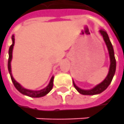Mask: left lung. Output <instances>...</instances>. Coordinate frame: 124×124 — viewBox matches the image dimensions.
I'll return each mask as SVG.
<instances>
[{
	"label": "left lung",
	"mask_w": 124,
	"mask_h": 124,
	"mask_svg": "<svg viewBox=\"0 0 124 124\" xmlns=\"http://www.w3.org/2000/svg\"><path fill=\"white\" fill-rule=\"evenodd\" d=\"M100 33L102 35L103 37V39L104 40V42L107 45V48L108 50V54H109V57H110V68H109V71L108 73V75L106 77V78L103 80L101 83H100L98 85H96L95 87H93V89H89V90H84L80 89L78 87H77L74 83V82L73 81L74 86L75 87V89L77 91L79 92L80 93L83 94V95H95V94H99L100 93H102L104 91L107 87H108V85H110L113 78L114 76L115 73V70H116V60L115 58L114 50L112 44L110 42L108 35L107 34V31L104 30H100Z\"/></svg>",
	"instance_id": "1"
}]
</instances>
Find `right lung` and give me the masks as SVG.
Returning <instances> with one entry per match:
<instances>
[{
    "label": "right lung",
    "mask_w": 124,
    "mask_h": 124,
    "mask_svg": "<svg viewBox=\"0 0 124 124\" xmlns=\"http://www.w3.org/2000/svg\"><path fill=\"white\" fill-rule=\"evenodd\" d=\"M12 39V44L11 45L9 49V59H8V70H9V72L10 74V76L11 80L14 83L15 87L17 89V91H19L21 93L24 94V95H27L29 97H32V98H40V97H43L46 94H48L50 91L52 90V87H53V80H54V76H52L50 79V81L48 85L46 87H45L44 89L39 90V91H33V90H29V89H26L25 88L22 87L17 83V81H16V80L14 79L12 74H11V61L12 59V52H13V48H14V44H15V38H14V35H12L11 37Z\"/></svg>",
    "instance_id": "right-lung-1"
}]
</instances>
